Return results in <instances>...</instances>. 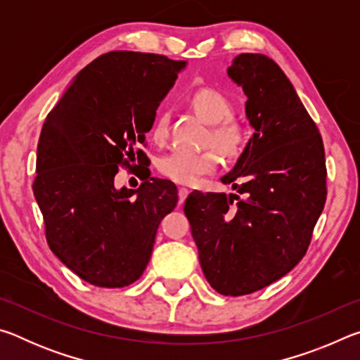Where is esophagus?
Masks as SVG:
<instances>
[{
  "label": "esophagus",
  "mask_w": 360,
  "mask_h": 360,
  "mask_svg": "<svg viewBox=\"0 0 360 360\" xmlns=\"http://www.w3.org/2000/svg\"><path fill=\"white\" fill-rule=\"evenodd\" d=\"M187 195H188V188H186V187H179V191H178V197H179V205H181V203H184V202H186Z\"/></svg>",
  "instance_id": "1"
}]
</instances>
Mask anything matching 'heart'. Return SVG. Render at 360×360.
<instances>
[{"label":"heart","instance_id":"heart-1","mask_svg":"<svg viewBox=\"0 0 360 360\" xmlns=\"http://www.w3.org/2000/svg\"><path fill=\"white\" fill-rule=\"evenodd\" d=\"M191 105L205 122L214 125L211 131V141L214 148L225 157H235L245 139L241 127L231 115V103L224 94L214 89H202L192 95ZM152 138L162 143L168 136V114L160 112L152 125ZM217 167V158L211 152H193L186 149H174L162 155L157 162V168L165 178L178 184H193L200 176L212 173Z\"/></svg>","mask_w":360,"mask_h":360}]
</instances>
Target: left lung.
<instances>
[{
	"label": "left lung",
	"mask_w": 360,
	"mask_h": 360,
	"mask_svg": "<svg viewBox=\"0 0 360 360\" xmlns=\"http://www.w3.org/2000/svg\"><path fill=\"white\" fill-rule=\"evenodd\" d=\"M227 76L246 95L252 136L221 181L245 195H188L206 281L222 295H246L289 273L307 252L326 203L319 130L283 70L264 53H240Z\"/></svg>",
	"instance_id": "left-lung-1"
}]
</instances>
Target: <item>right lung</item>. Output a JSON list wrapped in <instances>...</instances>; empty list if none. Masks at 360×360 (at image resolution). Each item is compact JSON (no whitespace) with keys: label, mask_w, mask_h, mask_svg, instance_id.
Segmentation results:
<instances>
[{"label":"right lung","mask_w":360,"mask_h":360,"mask_svg":"<svg viewBox=\"0 0 360 360\" xmlns=\"http://www.w3.org/2000/svg\"><path fill=\"white\" fill-rule=\"evenodd\" d=\"M187 62L155 53H103L72 79L42 125L33 192L52 252L98 288H124L149 264L158 224L178 203L172 181L138 188L114 178L146 154L157 108Z\"/></svg>","instance_id":"right-lung-1"}]
</instances>
